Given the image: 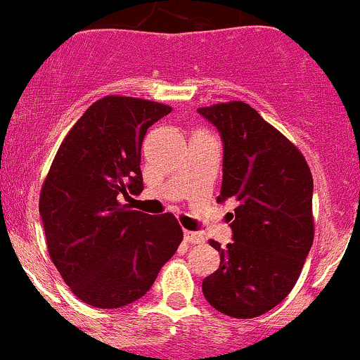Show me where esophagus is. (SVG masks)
<instances>
[{"label":"esophagus","instance_id":"34e87169","mask_svg":"<svg viewBox=\"0 0 360 360\" xmlns=\"http://www.w3.org/2000/svg\"><path fill=\"white\" fill-rule=\"evenodd\" d=\"M184 241L186 243H193V245H200L205 241L202 233H196V231H184Z\"/></svg>","mask_w":360,"mask_h":360}]
</instances>
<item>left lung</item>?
Wrapping results in <instances>:
<instances>
[{
	"instance_id": "1",
	"label": "left lung",
	"mask_w": 360,
	"mask_h": 360,
	"mask_svg": "<svg viewBox=\"0 0 360 360\" xmlns=\"http://www.w3.org/2000/svg\"><path fill=\"white\" fill-rule=\"evenodd\" d=\"M224 143L219 202L238 203L221 264L202 283L219 312L250 319L281 304L314 241L312 174L302 151L243 101L198 108Z\"/></svg>"
}]
</instances>
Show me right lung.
I'll return each mask as SVG.
<instances>
[{
  "instance_id": "right-lung-1",
  "label": "right lung",
  "mask_w": 360,
  "mask_h": 360,
  "mask_svg": "<svg viewBox=\"0 0 360 360\" xmlns=\"http://www.w3.org/2000/svg\"><path fill=\"white\" fill-rule=\"evenodd\" d=\"M172 112L131 96L94 101L56 151L39 195L50 257L72 293L117 309L151 288L183 241L172 214L148 215L120 203L143 191L146 131Z\"/></svg>"
}]
</instances>
